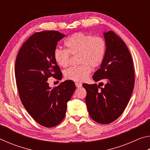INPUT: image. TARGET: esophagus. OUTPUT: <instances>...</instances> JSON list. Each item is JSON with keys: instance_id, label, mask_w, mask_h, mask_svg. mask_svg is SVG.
<instances>
[{"instance_id": "1", "label": "esophagus", "mask_w": 150, "mask_h": 150, "mask_svg": "<svg viewBox=\"0 0 150 150\" xmlns=\"http://www.w3.org/2000/svg\"><path fill=\"white\" fill-rule=\"evenodd\" d=\"M75 85H76V87H77V88H79V87H82V84H81V83H78V82H76L75 83Z\"/></svg>"}]
</instances>
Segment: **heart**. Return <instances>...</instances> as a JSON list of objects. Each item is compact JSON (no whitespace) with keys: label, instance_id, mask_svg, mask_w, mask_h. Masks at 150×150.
Here are the masks:
<instances>
[{"label":"heart","instance_id":"obj_1","mask_svg":"<svg viewBox=\"0 0 150 150\" xmlns=\"http://www.w3.org/2000/svg\"><path fill=\"white\" fill-rule=\"evenodd\" d=\"M65 45L67 50L57 48L54 51V57L57 64L63 68L68 67L71 62V55H78L77 62L80 64L65 71V76L68 79L85 81L90 74L91 67H98L105 59L106 42L101 36L77 32L67 39Z\"/></svg>","mask_w":150,"mask_h":150}]
</instances>
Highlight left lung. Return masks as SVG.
Wrapping results in <instances>:
<instances>
[{"label":"left lung","mask_w":150,"mask_h":150,"mask_svg":"<svg viewBox=\"0 0 150 150\" xmlns=\"http://www.w3.org/2000/svg\"><path fill=\"white\" fill-rule=\"evenodd\" d=\"M106 52L100 68L93 79L105 80V87L97 84H83L88 114L96 122L107 124L123 113L130 100L135 83V75L130 53L120 37L112 31L104 33Z\"/></svg>","instance_id":"1"}]
</instances>
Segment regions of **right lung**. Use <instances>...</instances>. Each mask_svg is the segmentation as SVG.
Listing matches in <instances>:
<instances>
[{"instance_id": "add662e5", "label": "right lung", "mask_w": 150, "mask_h": 150, "mask_svg": "<svg viewBox=\"0 0 150 150\" xmlns=\"http://www.w3.org/2000/svg\"><path fill=\"white\" fill-rule=\"evenodd\" d=\"M65 35L57 31L35 32L22 45L15 63V77L22 105L33 119L51 128L65 118L67 103L75 90L67 80L51 88L47 79H62L54 53L57 42Z\"/></svg>"}]
</instances>
